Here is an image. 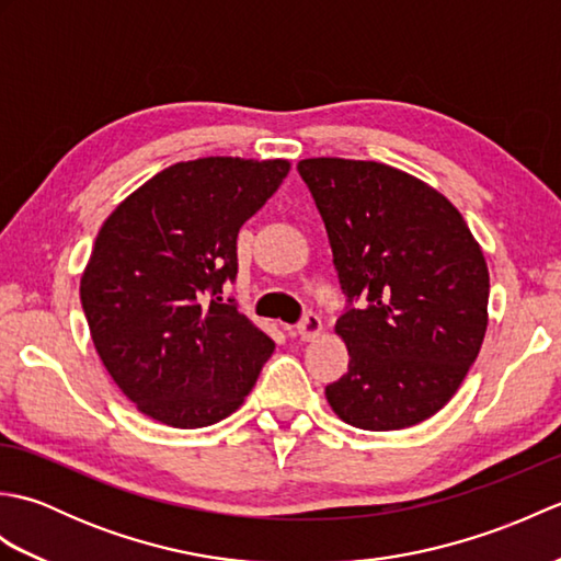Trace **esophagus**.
<instances>
[{
	"instance_id": "34e87169",
	"label": "esophagus",
	"mask_w": 561,
	"mask_h": 561,
	"mask_svg": "<svg viewBox=\"0 0 561 561\" xmlns=\"http://www.w3.org/2000/svg\"><path fill=\"white\" fill-rule=\"evenodd\" d=\"M296 332H299V337L304 342H313L320 335V332H323V320H320L316 313L306 316L299 323V328H296Z\"/></svg>"
}]
</instances>
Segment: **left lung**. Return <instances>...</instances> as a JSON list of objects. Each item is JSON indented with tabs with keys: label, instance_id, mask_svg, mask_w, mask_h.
<instances>
[{
	"label": "left lung",
	"instance_id": "8db88e82",
	"mask_svg": "<svg viewBox=\"0 0 561 561\" xmlns=\"http://www.w3.org/2000/svg\"><path fill=\"white\" fill-rule=\"evenodd\" d=\"M350 308L335 332L350 368L325 388L342 422L396 432L434 416L478 359L490 270L462 214L378 161L304 159Z\"/></svg>",
	"mask_w": 561,
	"mask_h": 561
}]
</instances>
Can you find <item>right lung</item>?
<instances>
[{"label":"right lung","mask_w":561,"mask_h":561,"mask_svg":"<svg viewBox=\"0 0 561 561\" xmlns=\"http://www.w3.org/2000/svg\"><path fill=\"white\" fill-rule=\"evenodd\" d=\"M287 159L173 163L103 221L79 294L105 371L165 426L221 422L253 390L274 342L224 301L241 226L277 193Z\"/></svg>","instance_id":"add662e5"}]
</instances>
